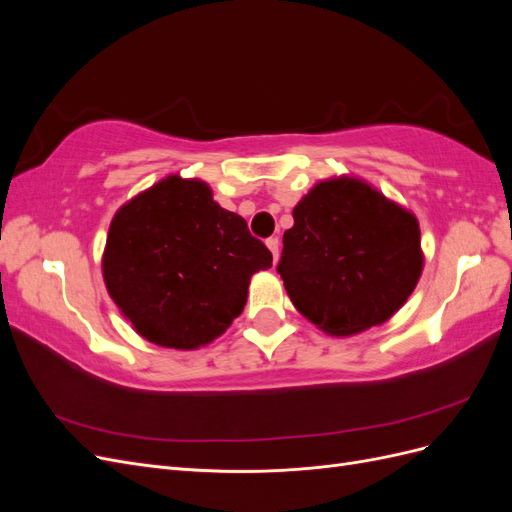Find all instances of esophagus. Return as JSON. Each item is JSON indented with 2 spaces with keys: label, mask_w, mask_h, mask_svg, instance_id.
<instances>
[{
  "label": "esophagus",
  "mask_w": 512,
  "mask_h": 512,
  "mask_svg": "<svg viewBox=\"0 0 512 512\" xmlns=\"http://www.w3.org/2000/svg\"><path fill=\"white\" fill-rule=\"evenodd\" d=\"M267 247H269L271 254H273V260H277V256H280V239H277V237L267 239Z\"/></svg>",
  "instance_id": "obj_1"
}]
</instances>
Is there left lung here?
Returning <instances> with one entry per match:
<instances>
[{
	"label": "left lung",
	"instance_id": "obj_1",
	"mask_svg": "<svg viewBox=\"0 0 512 512\" xmlns=\"http://www.w3.org/2000/svg\"><path fill=\"white\" fill-rule=\"evenodd\" d=\"M277 262L290 301L331 335L389 320L423 271L412 213L359 179L322 181L292 211Z\"/></svg>",
	"mask_w": 512,
	"mask_h": 512
}]
</instances>
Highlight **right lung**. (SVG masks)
Listing matches in <instances>:
<instances>
[{"instance_id": "add662e5", "label": "right lung", "mask_w": 512, "mask_h": 512, "mask_svg": "<svg viewBox=\"0 0 512 512\" xmlns=\"http://www.w3.org/2000/svg\"><path fill=\"white\" fill-rule=\"evenodd\" d=\"M267 245L241 215L213 203L209 185L166 177L123 205L108 228L104 282L149 342L192 350L222 335L245 307Z\"/></svg>"}]
</instances>
